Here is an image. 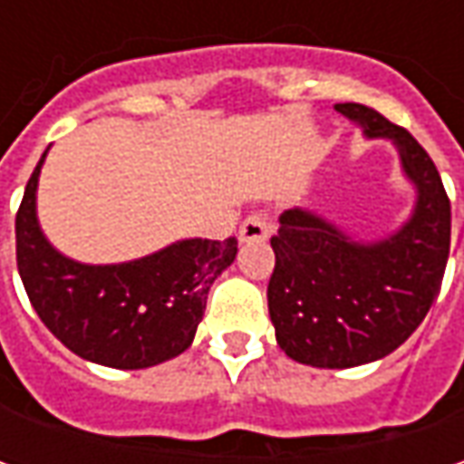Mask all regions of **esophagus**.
I'll use <instances>...</instances> for the list:
<instances>
[{
  "label": "esophagus",
  "instance_id": "esophagus-1",
  "mask_svg": "<svg viewBox=\"0 0 464 464\" xmlns=\"http://www.w3.org/2000/svg\"><path fill=\"white\" fill-rule=\"evenodd\" d=\"M271 235V222L263 211L250 214L245 222L240 224V240L242 242H260Z\"/></svg>",
  "mask_w": 464,
  "mask_h": 464
}]
</instances>
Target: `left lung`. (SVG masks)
<instances>
[{"instance_id":"1","label":"left lung","mask_w":464,"mask_h":464,"mask_svg":"<svg viewBox=\"0 0 464 464\" xmlns=\"http://www.w3.org/2000/svg\"><path fill=\"white\" fill-rule=\"evenodd\" d=\"M335 111L366 139L395 147L416 198L405 222L374 240L304 206L278 217L268 314L278 348L317 369L372 364L411 338L439 295L452 229L437 165L419 141L359 102H338Z\"/></svg>"}]
</instances>
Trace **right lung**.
I'll return each mask as SVG.
<instances>
[{"label": "right lung", "instance_id": "obj_1", "mask_svg": "<svg viewBox=\"0 0 464 464\" xmlns=\"http://www.w3.org/2000/svg\"><path fill=\"white\" fill-rule=\"evenodd\" d=\"M45 154L14 219L17 271L45 328L84 362L111 369H147L180 356L204 320L211 284L237 256V240L186 237L123 263L69 258L38 222Z\"/></svg>", "mask_w": 464, "mask_h": 464}]
</instances>
